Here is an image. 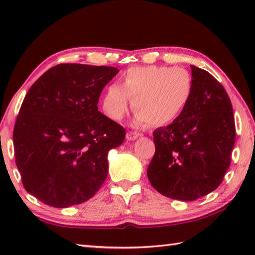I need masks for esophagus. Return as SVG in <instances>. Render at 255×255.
Wrapping results in <instances>:
<instances>
[{
  "instance_id": "esophagus-1",
  "label": "esophagus",
  "mask_w": 255,
  "mask_h": 255,
  "mask_svg": "<svg viewBox=\"0 0 255 255\" xmlns=\"http://www.w3.org/2000/svg\"><path fill=\"white\" fill-rule=\"evenodd\" d=\"M139 136H140V134L137 133V132L129 131V132H127V134H126V139L129 140V141H131V140H136Z\"/></svg>"
}]
</instances>
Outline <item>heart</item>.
<instances>
[{"instance_id": "obj_1", "label": "heart", "mask_w": 255, "mask_h": 255, "mask_svg": "<svg viewBox=\"0 0 255 255\" xmlns=\"http://www.w3.org/2000/svg\"><path fill=\"white\" fill-rule=\"evenodd\" d=\"M193 92L187 70L169 67H133L122 77L121 85L108 86L102 101L103 111L113 121L128 112L129 99L137 112L134 122L152 126L170 124L185 110Z\"/></svg>"}]
</instances>
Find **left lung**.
<instances>
[{
	"label": "left lung",
	"instance_id": "left-lung-1",
	"mask_svg": "<svg viewBox=\"0 0 255 255\" xmlns=\"http://www.w3.org/2000/svg\"><path fill=\"white\" fill-rule=\"evenodd\" d=\"M193 92L183 113L153 132L148 178L166 197L192 200L215 191L230 166L236 141L228 94L213 75L191 66Z\"/></svg>",
	"mask_w": 255,
	"mask_h": 255
}]
</instances>
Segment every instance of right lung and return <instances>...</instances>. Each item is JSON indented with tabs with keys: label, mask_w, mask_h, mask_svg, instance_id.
<instances>
[{
	"label": "right lung",
	"mask_w": 255,
	"mask_h": 255,
	"mask_svg": "<svg viewBox=\"0 0 255 255\" xmlns=\"http://www.w3.org/2000/svg\"><path fill=\"white\" fill-rule=\"evenodd\" d=\"M114 67L62 63L27 92L16 119L15 162L25 189L46 205L67 208L93 197L108 173V151L125 129L99 111Z\"/></svg>",
	"instance_id": "add662e5"
}]
</instances>
